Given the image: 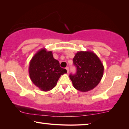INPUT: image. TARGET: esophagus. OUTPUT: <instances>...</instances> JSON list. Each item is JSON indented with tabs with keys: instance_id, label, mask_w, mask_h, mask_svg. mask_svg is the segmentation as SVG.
I'll use <instances>...</instances> for the list:
<instances>
[{
	"instance_id": "34e87169",
	"label": "esophagus",
	"mask_w": 129,
	"mask_h": 129,
	"mask_svg": "<svg viewBox=\"0 0 129 129\" xmlns=\"http://www.w3.org/2000/svg\"><path fill=\"white\" fill-rule=\"evenodd\" d=\"M66 69L67 70V72H68V73H69V68L68 67H67V68H66Z\"/></svg>"
}]
</instances>
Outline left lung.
<instances>
[{"label": "left lung", "instance_id": "1", "mask_svg": "<svg viewBox=\"0 0 129 129\" xmlns=\"http://www.w3.org/2000/svg\"><path fill=\"white\" fill-rule=\"evenodd\" d=\"M73 61L77 72L69 77L74 87L86 92L96 87L104 72L103 63L98 56L91 51H79L76 53Z\"/></svg>", "mask_w": 129, "mask_h": 129}]
</instances>
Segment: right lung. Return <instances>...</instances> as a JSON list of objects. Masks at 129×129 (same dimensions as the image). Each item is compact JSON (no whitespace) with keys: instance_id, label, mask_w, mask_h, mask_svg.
I'll use <instances>...</instances> for the list:
<instances>
[{"instance_id":"obj_1","label":"right lung","mask_w":129,"mask_h":129,"mask_svg":"<svg viewBox=\"0 0 129 129\" xmlns=\"http://www.w3.org/2000/svg\"><path fill=\"white\" fill-rule=\"evenodd\" d=\"M29 73L33 83L40 90L47 91L55 87L59 77L67 70L60 67L52 51L42 48L30 61Z\"/></svg>"}]
</instances>
